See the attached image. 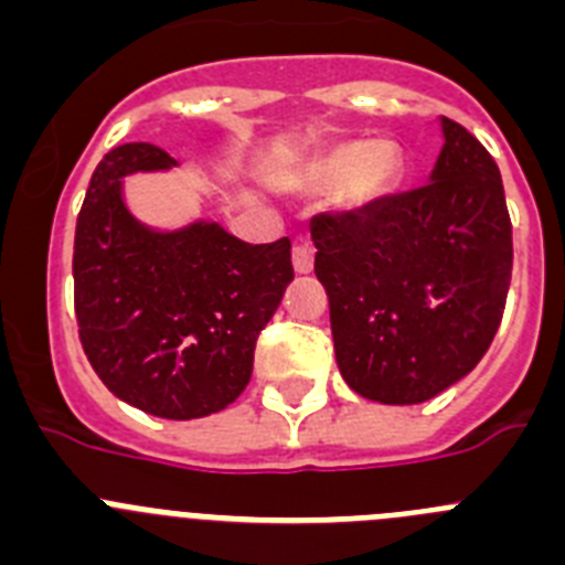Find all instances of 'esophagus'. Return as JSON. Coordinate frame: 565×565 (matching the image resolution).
Returning a JSON list of instances; mask_svg holds the SVG:
<instances>
[{"label": "esophagus", "instance_id": "esophagus-1", "mask_svg": "<svg viewBox=\"0 0 565 565\" xmlns=\"http://www.w3.org/2000/svg\"><path fill=\"white\" fill-rule=\"evenodd\" d=\"M292 267H295V273H298V276H307V273H312V267H315L312 247L295 245L292 247Z\"/></svg>", "mask_w": 565, "mask_h": 565}]
</instances>
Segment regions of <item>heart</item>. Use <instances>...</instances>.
<instances>
[{
    "instance_id": "obj_1",
    "label": "heart",
    "mask_w": 565,
    "mask_h": 565,
    "mask_svg": "<svg viewBox=\"0 0 565 565\" xmlns=\"http://www.w3.org/2000/svg\"><path fill=\"white\" fill-rule=\"evenodd\" d=\"M403 166V151L391 140L349 137L292 162L278 182L298 194H327L338 188V205L360 213L377 205L399 182Z\"/></svg>"
}]
</instances>
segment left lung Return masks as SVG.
Masks as SVG:
<instances>
[{
	"label": "left lung",
	"instance_id": "obj_1",
	"mask_svg": "<svg viewBox=\"0 0 565 565\" xmlns=\"http://www.w3.org/2000/svg\"><path fill=\"white\" fill-rule=\"evenodd\" d=\"M428 185L309 222L349 388L416 405L476 369L504 315L512 225L490 151L441 118Z\"/></svg>",
	"mask_w": 565,
	"mask_h": 565
}]
</instances>
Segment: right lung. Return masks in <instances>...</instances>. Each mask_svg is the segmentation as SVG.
Returning <instances> with one entry per match:
<instances>
[{"mask_svg": "<svg viewBox=\"0 0 565 565\" xmlns=\"http://www.w3.org/2000/svg\"><path fill=\"white\" fill-rule=\"evenodd\" d=\"M180 166L126 143L98 162L75 225V318L111 394L162 419H200L236 399L258 332L292 281L289 238L247 245L220 222L157 231L129 211L124 177Z\"/></svg>", "mask_w": 565, "mask_h": 565, "instance_id": "right-lung-1", "label": "right lung"}]
</instances>
